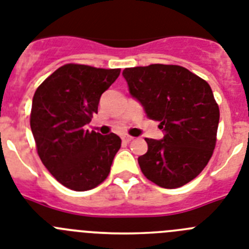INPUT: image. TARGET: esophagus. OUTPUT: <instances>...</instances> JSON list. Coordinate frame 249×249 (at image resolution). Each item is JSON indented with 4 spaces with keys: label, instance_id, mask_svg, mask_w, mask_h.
<instances>
[{
    "label": "esophagus",
    "instance_id": "esophagus-1",
    "mask_svg": "<svg viewBox=\"0 0 249 249\" xmlns=\"http://www.w3.org/2000/svg\"><path fill=\"white\" fill-rule=\"evenodd\" d=\"M133 140L132 136H128V135H124L122 136V141L123 142H131Z\"/></svg>",
    "mask_w": 249,
    "mask_h": 249
}]
</instances>
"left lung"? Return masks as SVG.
I'll return each mask as SVG.
<instances>
[{
    "instance_id": "left-lung-1",
    "label": "left lung",
    "mask_w": 249,
    "mask_h": 249,
    "mask_svg": "<svg viewBox=\"0 0 249 249\" xmlns=\"http://www.w3.org/2000/svg\"><path fill=\"white\" fill-rule=\"evenodd\" d=\"M122 75L129 94L163 132L161 140L145 139L148 150L139 157L141 171L161 188L185 185L207 166L215 147L219 107L212 88L179 65L126 68Z\"/></svg>"
}]
</instances>
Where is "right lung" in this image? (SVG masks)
<instances>
[{
    "instance_id": "add662e5",
    "label": "right lung",
    "mask_w": 249,
    "mask_h": 249,
    "mask_svg": "<svg viewBox=\"0 0 249 249\" xmlns=\"http://www.w3.org/2000/svg\"><path fill=\"white\" fill-rule=\"evenodd\" d=\"M120 73V69L67 64L34 94L30 126L37 154L49 173L71 190H90L103 182L120 150L117 135L86 129L98 113L101 95Z\"/></svg>"
}]
</instances>
